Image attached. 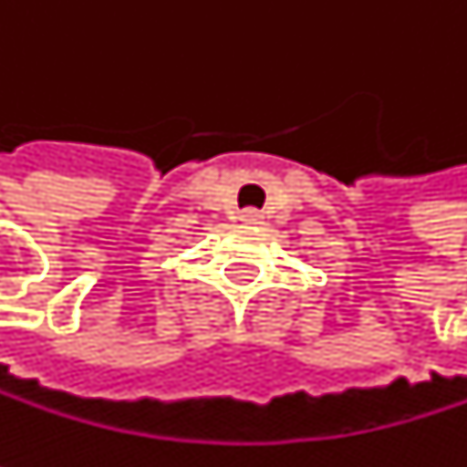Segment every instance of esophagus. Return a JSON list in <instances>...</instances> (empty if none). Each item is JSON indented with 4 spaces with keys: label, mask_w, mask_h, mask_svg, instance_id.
I'll use <instances>...</instances> for the list:
<instances>
[{
    "label": "esophagus",
    "mask_w": 467,
    "mask_h": 467,
    "mask_svg": "<svg viewBox=\"0 0 467 467\" xmlns=\"http://www.w3.org/2000/svg\"><path fill=\"white\" fill-rule=\"evenodd\" d=\"M240 222H245V224H259V222H262V216H259L256 211H251V208H248V211H243V213H240Z\"/></svg>",
    "instance_id": "obj_1"
}]
</instances>
